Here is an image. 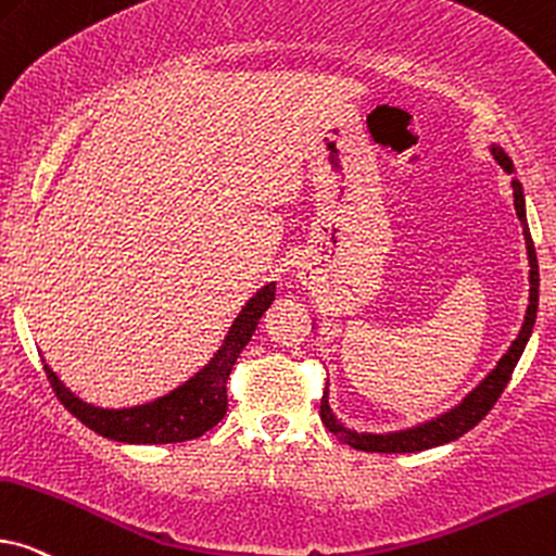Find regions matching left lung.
Listing matches in <instances>:
<instances>
[{"mask_svg": "<svg viewBox=\"0 0 556 556\" xmlns=\"http://www.w3.org/2000/svg\"><path fill=\"white\" fill-rule=\"evenodd\" d=\"M493 155H495V161L503 165V168H506L508 173H514V163H510V157L503 153L498 146H493ZM510 186H514V206H516L518 219H521V225H523L526 250H529V265H531V270H529V283H531L529 308H526L523 327H521V331H518L516 342L510 344L506 355L501 357V363L495 365V370L490 372L488 378L482 380V383L475 388V391L467 395L463 403H459V406L446 410L444 416H439V419H434V421H427V424H421V427H414V429H406V431H395V434H355V431L344 429L342 424H337L334 414H331V408H329L327 393H324L319 416H321L324 427H327L331 434L340 439V442L355 446V450H363V452H421V450H431V446L454 442V439L467 434V431H470L472 427H478V424L488 416V410L495 406V401L501 399V393L506 391L510 375H514V367L518 365V359H521V352H523L526 342H529V337H531L533 321H536V308H539V263H536V250H533L529 225H526L523 191H521V184H518V181H514Z\"/></svg>", "mask_w": 556, "mask_h": 556, "instance_id": "left-lung-1", "label": "left lung"}]
</instances>
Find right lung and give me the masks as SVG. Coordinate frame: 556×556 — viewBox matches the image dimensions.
I'll use <instances>...</instances> for the list:
<instances>
[{"label": "right lung", "mask_w": 556, "mask_h": 556, "mask_svg": "<svg viewBox=\"0 0 556 556\" xmlns=\"http://www.w3.org/2000/svg\"><path fill=\"white\" fill-rule=\"evenodd\" d=\"M273 301H276V286H265L248 301L232 327H229L225 344L216 350L204 370L193 375L189 383H184L176 391L163 395L153 403L122 410H106L89 406V403L78 401L68 391L55 372L46 365V375L50 388L58 395V401L66 406L78 421L86 424L91 431L102 434L114 442L127 444H176L189 442L206 434L216 424L225 419L227 414V380L229 372L240 357V352L248 348L252 331L257 329V321L268 312Z\"/></svg>", "instance_id": "obj_1"}]
</instances>
